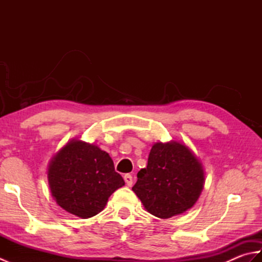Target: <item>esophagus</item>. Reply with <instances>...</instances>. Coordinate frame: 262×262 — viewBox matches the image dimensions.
I'll list each match as a JSON object with an SVG mask.
<instances>
[{
    "mask_svg": "<svg viewBox=\"0 0 262 262\" xmlns=\"http://www.w3.org/2000/svg\"><path fill=\"white\" fill-rule=\"evenodd\" d=\"M124 180H125V182H126V185L128 186V187H130L132 185H133V177L130 176V174H125L124 176Z\"/></svg>",
    "mask_w": 262,
    "mask_h": 262,
    "instance_id": "34e87169",
    "label": "esophagus"
}]
</instances>
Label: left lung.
<instances>
[{
  "mask_svg": "<svg viewBox=\"0 0 262 262\" xmlns=\"http://www.w3.org/2000/svg\"><path fill=\"white\" fill-rule=\"evenodd\" d=\"M203 187L204 171L197 158L186 145L171 142L154 144L132 189L148 213L170 219L191 208Z\"/></svg>",
  "mask_w": 262,
  "mask_h": 262,
  "instance_id": "8db88e82",
  "label": "left lung"
}]
</instances>
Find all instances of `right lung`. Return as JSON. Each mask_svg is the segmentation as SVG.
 <instances>
[{
	"instance_id": "1",
	"label": "right lung",
	"mask_w": 262,
	"mask_h": 262,
	"mask_svg": "<svg viewBox=\"0 0 262 262\" xmlns=\"http://www.w3.org/2000/svg\"><path fill=\"white\" fill-rule=\"evenodd\" d=\"M48 180L56 203L82 219L100 213L111 193L125 185L109 154L81 141H72L52 160Z\"/></svg>"
}]
</instances>
